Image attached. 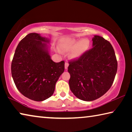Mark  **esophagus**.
Wrapping results in <instances>:
<instances>
[{
  "label": "esophagus",
  "mask_w": 132,
  "mask_h": 132,
  "mask_svg": "<svg viewBox=\"0 0 132 132\" xmlns=\"http://www.w3.org/2000/svg\"><path fill=\"white\" fill-rule=\"evenodd\" d=\"M68 66H69V63L68 62H65V64H64V68H65L66 70V69H68Z\"/></svg>",
  "instance_id": "esophagus-1"
}]
</instances>
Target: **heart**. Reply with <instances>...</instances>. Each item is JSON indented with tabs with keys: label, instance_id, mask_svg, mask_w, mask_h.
<instances>
[{
	"label": "heart",
	"instance_id": "1",
	"mask_svg": "<svg viewBox=\"0 0 132 132\" xmlns=\"http://www.w3.org/2000/svg\"><path fill=\"white\" fill-rule=\"evenodd\" d=\"M90 46V41L87 38L78 39L75 38H64L59 43V50L62 52L69 53L71 59H78ZM59 51V52H61Z\"/></svg>",
	"mask_w": 132,
	"mask_h": 132
}]
</instances>
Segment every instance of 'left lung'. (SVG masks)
<instances>
[{
  "instance_id": "8db88e82",
  "label": "left lung",
  "mask_w": 132,
  "mask_h": 132,
  "mask_svg": "<svg viewBox=\"0 0 132 132\" xmlns=\"http://www.w3.org/2000/svg\"><path fill=\"white\" fill-rule=\"evenodd\" d=\"M93 46L79 59L69 62V84L76 97L85 101L97 100L108 91L117 74L118 63L109 41L94 35Z\"/></svg>"
}]
</instances>
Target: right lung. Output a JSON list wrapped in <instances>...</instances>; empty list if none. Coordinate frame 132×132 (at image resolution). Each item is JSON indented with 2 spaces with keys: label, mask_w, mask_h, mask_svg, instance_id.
<instances>
[{
  "label": "right lung",
  "mask_w": 132,
  "mask_h": 132,
  "mask_svg": "<svg viewBox=\"0 0 132 132\" xmlns=\"http://www.w3.org/2000/svg\"><path fill=\"white\" fill-rule=\"evenodd\" d=\"M50 41L37 33L28 34L18 44L12 62V75L18 90L35 101L52 95L64 70V61L55 63L51 59Z\"/></svg>",
  "instance_id": "right-lung-1"
}]
</instances>
